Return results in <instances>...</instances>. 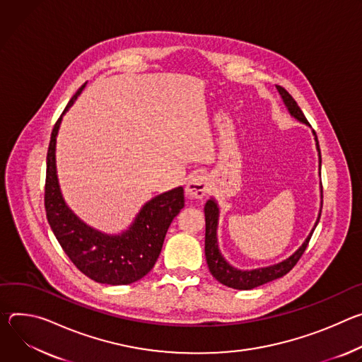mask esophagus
Instances as JSON below:
<instances>
[{
	"label": "esophagus",
	"instance_id": "esophagus-1",
	"mask_svg": "<svg viewBox=\"0 0 362 362\" xmlns=\"http://www.w3.org/2000/svg\"><path fill=\"white\" fill-rule=\"evenodd\" d=\"M209 188H210V184L204 174H194L187 184L185 192L189 198L202 199L209 194Z\"/></svg>",
	"mask_w": 362,
	"mask_h": 362
}]
</instances>
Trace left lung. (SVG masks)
Masks as SVG:
<instances>
[{
	"label": "left lung",
	"instance_id": "1",
	"mask_svg": "<svg viewBox=\"0 0 362 362\" xmlns=\"http://www.w3.org/2000/svg\"><path fill=\"white\" fill-rule=\"evenodd\" d=\"M277 90H279L280 95H282L284 102L288 106L291 115L295 116L298 120H300V122H303L306 125H310L308 122V119L305 117L303 112L298 106L296 100L291 96V93L282 86H277ZM313 134H315V131H313ZM315 139H316V146H317V151H319V167H320L322 159H320V149H319L316 134H315ZM204 213H206V259H207L209 269H210L211 274L218 280L220 284H223L228 288H233V289H238V291L255 289L257 286L269 284V282H272V280L279 279V277L285 276L286 273H289L296 266V263L299 262L302 255L305 253V250L309 245V240H310V237L315 231V227L317 226L319 218H320V213H319L317 221H316L313 230L310 231V234L308 235V238L305 240V243L289 259L284 260L282 263H279V264H274V266L243 272V270H237V269L231 267L223 259V256L218 250V245H217L218 207H217L216 202H213V199H209V202L206 203V207H204Z\"/></svg>",
	"mask_w": 362,
	"mask_h": 362
}]
</instances>
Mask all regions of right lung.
Instances as JSON below:
<instances>
[{
  "mask_svg": "<svg viewBox=\"0 0 362 362\" xmlns=\"http://www.w3.org/2000/svg\"><path fill=\"white\" fill-rule=\"evenodd\" d=\"M83 88L73 95L63 113ZM63 113L54 124L47 151L45 207L49 224L64 253L83 274L99 284H134L153 267L171 221L184 207V189L178 187L152 198L122 235H105L88 227L67 209L57 182L54 149Z\"/></svg>",
  "mask_w": 362,
  "mask_h": 362,
  "instance_id": "right-lung-1",
  "label": "right lung"
}]
</instances>
